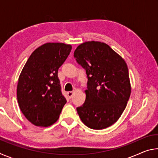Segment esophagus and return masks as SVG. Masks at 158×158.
Listing matches in <instances>:
<instances>
[{"instance_id":"obj_1","label":"esophagus","mask_w":158,"mask_h":158,"mask_svg":"<svg viewBox=\"0 0 158 158\" xmlns=\"http://www.w3.org/2000/svg\"><path fill=\"white\" fill-rule=\"evenodd\" d=\"M73 94H74V92L73 91H69V92H68V97L69 98H71L72 97H73Z\"/></svg>"}]
</instances>
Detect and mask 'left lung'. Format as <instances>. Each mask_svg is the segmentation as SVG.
Returning <instances> with one entry per match:
<instances>
[{"instance_id": "8db88e82", "label": "left lung", "mask_w": 158, "mask_h": 158, "mask_svg": "<svg viewBox=\"0 0 158 158\" xmlns=\"http://www.w3.org/2000/svg\"><path fill=\"white\" fill-rule=\"evenodd\" d=\"M74 56L88 77L85 102L77 108L80 118L91 129L110 127L121 117L130 96L126 63L108 44L98 41L79 45Z\"/></svg>"}]
</instances>
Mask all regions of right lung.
Listing matches in <instances>:
<instances>
[{"label": "right lung", "mask_w": 158, "mask_h": 158, "mask_svg": "<svg viewBox=\"0 0 158 158\" xmlns=\"http://www.w3.org/2000/svg\"><path fill=\"white\" fill-rule=\"evenodd\" d=\"M71 50L70 44L47 42L31 53L21 70L17 89L19 106L36 126L55 123L66 103L58 71Z\"/></svg>", "instance_id": "obj_1"}]
</instances>
